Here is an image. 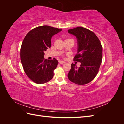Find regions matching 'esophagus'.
Masks as SVG:
<instances>
[{
    "instance_id": "34e87169",
    "label": "esophagus",
    "mask_w": 124,
    "mask_h": 124,
    "mask_svg": "<svg viewBox=\"0 0 124 124\" xmlns=\"http://www.w3.org/2000/svg\"><path fill=\"white\" fill-rule=\"evenodd\" d=\"M59 63H61V64H62V63H65V62H63V61H59Z\"/></svg>"
}]
</instances>
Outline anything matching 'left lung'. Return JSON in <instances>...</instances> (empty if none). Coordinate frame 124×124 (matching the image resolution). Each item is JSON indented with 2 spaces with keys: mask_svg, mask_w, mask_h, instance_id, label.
Instances as JSON below:
<instances>
[{
  "mask_svg": "<svg viewBox=\"0 0 124 124\" xmlns=\"http://www.w3.org/2000/svg\"><path fill=\"white\" fill-rule=\"evenodd\" d=\"M78 41V53L74 61L80 62L78 68L72 63L68 74L69 80L78 85L86 84L93 81L98 73L102 59V46L95 33L82 27L68 29Z\"/></svg>",
  "mask_w": 124,
  "mask_h": 124,
  "instance_id": "left-lung-1",
  "label": "left lung"
}]
</instances>
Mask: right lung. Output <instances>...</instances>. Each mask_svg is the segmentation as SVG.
I'll return each mask as SVG.
<instances>
[{
	"instance_id": "1",
	"label": "right lung",
	"mask_w": 124,
	"mask_h": 124,
	"mask_svg": "<svg viewBox=\"0 0 124 124\" xmlns=\"http://www.w3.org/2000/svg\"><path fill=\"white\" fill-rule=\"evenodd\" d=\"M62 29L44 25L31 29L24 38L21 47V61L25 73L37 84H44L54 76L58 63L53 58H44V52L51 47V38Z\"/></svg>"
}]
</instances>
